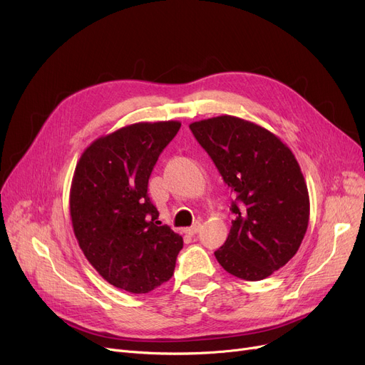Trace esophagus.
Returning <instances> with one entry per match:
<instances>
[{"mask_svg":"<svg viewBox=\"0 0 365 365\" xmlns=\"http://www.w3.org/2000/svg\"><path fill=\"white\" fill-rule=\"evenodd\" d=\"M199 229H200V224L196 222V224L192 225V227H187V229L184 230V233L188 235V236H193V235H196V233L199 232Z\"/></svg>","mask_w":365,"mask_h":365,"instance_id":"34e87169","label":"esophagus"}]
</instances>
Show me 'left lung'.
<instances>
[{"mask_svg": "<svg viewBox=\"0 0 365 365\" xmlns=\"http://www.w3.org/2000/svg\"><path fill=\"white\" fill-rule=\"evenodd\" d=\"M224 182L236 215L215 258L225 272L262 281L299 251L309 224V193L291 150L248 120L220 115L190 125Z\"/></svg>", "mask_w": 365, "mask_h": 365, "instance_id": "obj_1", "label": "left lung"}]
</instances>
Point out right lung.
Segmentation results:
<instances>
[{"mask_svg":"<svg viewBox=\"0 0 365 365\" xmlns=\"http://www.w3.org/2000/svg\"><path fill=\"white\" fill-rule=\"evenodd\" d=\"M180 121L135 123L101 136L76 166L69 212L78 245L111 285L145 294L169 281L182 237L162 225L148 180Z\"/></svg>","mask_w":365,"mask_h":365,"instance_id":"right-lung-1","label":"right lung"}]
</instances>
